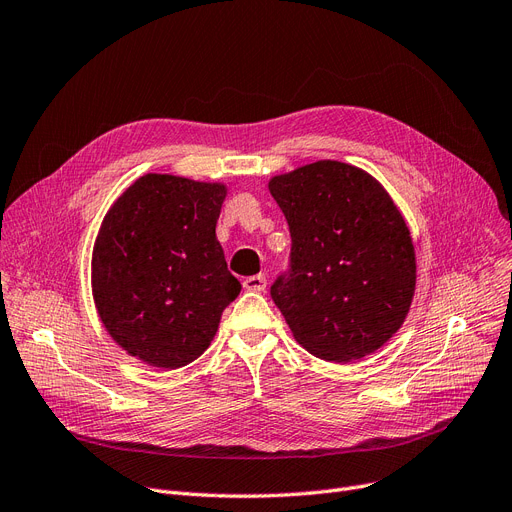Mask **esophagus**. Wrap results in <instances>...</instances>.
I'll use <instances>...</instances> for the list:
<instances>
[{"label": "esophagus", "instance_id": "esophagus-1", "mask_svg": "<svg viewBox=\"0 0 512 512\" xmlns=\"http://www.w3.org/2000/svg\"><path fill=\"white\" fill-rule=\"evenodd\" d=\"M243 287H246L248 291H264V287H266V277H264V275L246 277V279H243Z\"/></svg>", "mask_w": 512, "mask_h": 512}]
</instances>
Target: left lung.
I'll use <instances>...</instances> for the list:
<instances>
[{
    "mask_svg": "<svg viewBox=\"0 0 512 512\" xmlns=\"http://www.w3.org/2000/svg\"><path fill=\"white\" fill-rule=\"evenodd\" d=\"M291 235L271 298L316 358L350 362L404 323L417 283L415 246L387 191L364 170L319 160L269 181Z\"/></svg>",
    "mask_w": 512,
    "mask_h": 512,
    "instance_id": "left-lung-1",
    "label": "left lung"
}]
</instances>
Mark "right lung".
Instances as JSON below:
<instances>
[{"label": "right lung", "instance_id": "add662e5", "mask_svg": "<svg viewBox=\"0 0 512 512\" xmlns=\"http://www.w3.org/2000/svg\"><path fill=\"white\" fill-rule=\"evenodd\" d=\"M227 187L143 175L106 214L91 262L93 300L114 342L158 369H179L212 342L241 291L216 221Z\"/></svg>", "mask_w": 512, "mask_h": 512}]
</instances>
